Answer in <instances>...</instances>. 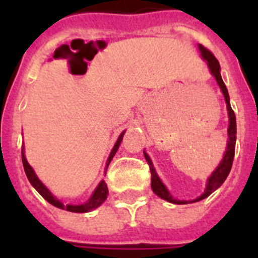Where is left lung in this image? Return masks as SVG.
<instances>
[{"mask_svg": "<svg viewBox=\"0 0 258 258\" xmlns=\"http://www.w3.org/2000/svg\"><path fill=\"white\" fill-rule=\"evenodd\" d=\"M198 49H200L201 52V57L208 62L210 74L216 78L221 91H222V93H224L225 101H226V109H228V116H229L228 143H226V151H225L222 161L220 162V165L217 166L216 170L212 172V175L208 178L205 191L202 192L200 197H197L196 200H192V201H183V200L180 201V200L172 198V196L170 194V191L167 190L165 183H163L161 178L158 176L157 171H155V167H154L153 165V161L150 159L149 154L146 153V151H143L146 161H147V163L150 165V170H151V188H153V191L155 192L158 197H161L162 200H165L167 201V202H171V204H176V205H186V204H192V202H198V201L205 200V198L210 196L213 191H216L217 188L220 187L221 184L225 182V179L228 178L230 169H232L233 158H234V149H236V134H237L236 115H234L232 107H230V97H229L228 89H226L224 80H222V78H221L220 62H218V60L213 56V53L210 52V50L206 49V48L201 45V44H198Z\"/></svg>", "mask_w": 258, "mask_h": 258, "instance_id": "8db88e82", "label": "left lung"}]
</instances>
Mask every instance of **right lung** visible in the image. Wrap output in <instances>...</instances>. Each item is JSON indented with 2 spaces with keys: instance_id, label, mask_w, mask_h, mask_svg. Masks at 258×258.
<instances>
[{
  "instance_id": "1",
  "label": "right lung",
  "mask_w": 258,
  "mask_h": 258,
  "mask_svg": "<svg viewBox=\"0 0 258 258\" xmlns=\"http://www.w3.org/2000/svg\"><path fill=\"white\" fill-rule=\"evenodd\" d=\"M125 131L119 135L117 138L116 143L113 146V149L111 150V154H109L108 159H107V163H105V171H107V167H108L109 162L112 161L113 155L116 154L117 149H119V146H120L121 141H123V135H124ZM22 165H24V170H25V174L28 176V179H29L30 184L33 186L36 190H37L42 197H44V200H46L49 202L50 205H53L56 208L58 209H62V210H68V212H72V213H88V212H92L95 210L96 208H99L105 200H107V194H108V188H107V184H105L104 180H100V183L97 184V187L93 190L92 196L89 197V200L86 201V202H83V204H79V205H66L62 204L61 201L56 198V197L50 192V190L46 187L45 184L42 183L41 180L38 179V176L36 175V172L34 170L32 169V166L28 163L25 158V151H24V146H22Z\"/></svg>"
}]
</instances>
